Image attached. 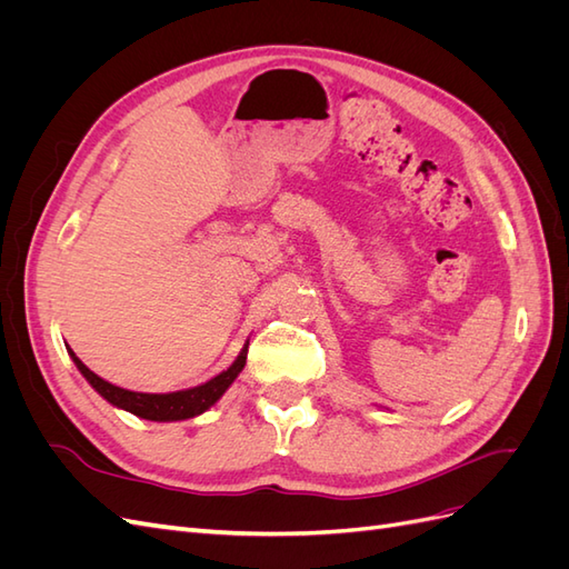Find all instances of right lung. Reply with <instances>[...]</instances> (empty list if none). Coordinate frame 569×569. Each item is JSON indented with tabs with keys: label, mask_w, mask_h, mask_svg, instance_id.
Listing matches in <instances>:
<instances>
[{
	"label": "right lung",
	"mask_w": 569,
	"mask_h": 569,
	"mask_svg": "<svg viewBox=\"0 0 569 569\" xmlns=\"http://www.w3.org/2000/svg\"><path fill=\"white\" fill-rule=\"evenodd\" d=\"M247 351H249V341L244 343V349L239 351L234 363L222 370L220 375H216L213 380L203 382L199 387L192 389H182V391H170V393H142V391H130V389H120L107 380H101L99 375H94L82 360L68 349L71 353L73 363L78 366V370L82 372L84 380H88L97 393L104 396V399L116 406L123 408L137 418L144 420H153V422H173V420H187L201 416V412L209 410L222 393L228 391V387L237 380V375L242 372L244 363H247Z\"/></svg>",
	"instance_id": "1"
}]
</instances>
